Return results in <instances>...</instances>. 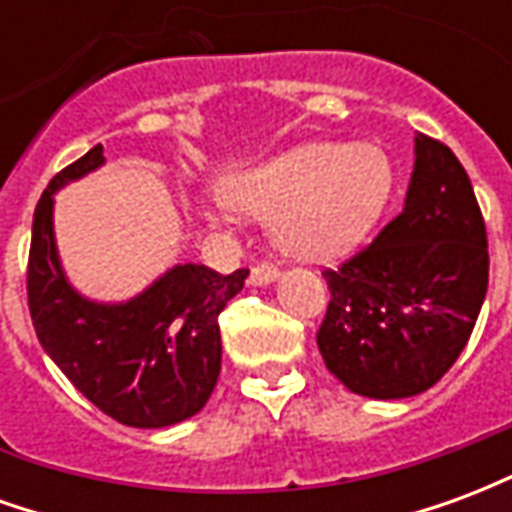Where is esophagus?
Listing matches in <instances>:
<instances>
[{
    "mask_svg": "<svg viewBox=\"0 0 512 512\" xmlns=\"http://www.w3.org/2000/svg\"><path fill=\"white\" fill-rule=\"evenodd\" d=\"M279 277V271L271 263H257V266H252V271H249V282L252 285H268V282H274V279Z\"/></svg>",
    "mask_w": 512,
    "mask_h": 512,
    "instance_id": "1",
    "label": "esophagus"
}]
</instances>
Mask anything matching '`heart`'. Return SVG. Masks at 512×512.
<instances>
[{"label": "heart", "mask_w": 512, "mask_h": 512, "mask_svg": "<svg viewBox=\"0 0 512 512\" xmlns=\"http://www.w3.org/2000/svg\"><path fill=\"white\" fill-rule=\"evenodd\" d=\"M392 194V164L376 145L310 142L235 175L224 197L238 211L271 216L277 244L301 260H332L365 238ZM227 219V205L213 211Z\"/></svg>", "instance_id": "b5f03b06"}]
</instances>
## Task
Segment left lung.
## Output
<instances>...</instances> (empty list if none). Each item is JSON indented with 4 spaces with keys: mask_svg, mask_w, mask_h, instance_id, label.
<instances>
[{
    "mask_svg": "<svg viewBox=\"0 0 512 512\" xmlns=\"http://www.w3.org/2000/svg\"><path fill=\"white\" fill-rule=\"evenodd\" d=\"M406 205L337 268L318 329L326 367L351 392H425L461 356L488 290V235L472 180L450 147L417 134Z\"/></svg>",
    "mask_w": 512,
    "mask_h": 512,
    "instance_id": "8db88e82",
    "label": "left lung"
}]
</instances>
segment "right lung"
I'll list each match as a JSON object with an SVG mask.
<instances>
[{
  "label": "right lung",
  "instance_id": "add662e5",
  "mask_svg": "<svg viewBox=\"0 0 512 512\" xmlns=\"http://www.w3.org/2000/svg\"><path fill=\"white\" fill-rule=\"evenodd\" d=\"M101 164L104 147L95 145L40 194L27 263L29 315L43 351L106 417L131 428H167L208 403L222 370L219 315L249 271L224 277L186 263L126 304L82 299L62 274L51 208L54 191Z\"/></svg>",
  "mask_w": 512,
  "mask_h": 512
}]
</instances>
